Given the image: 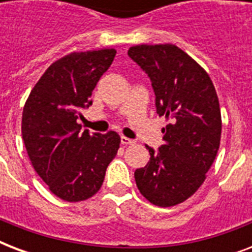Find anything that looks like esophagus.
Masks as SVG:
<instances>
[{
    "instance_id": "34e87169",
    "label": "esophagus",
    "mask_w": 252,
    "mask_h": 252,
    "mask_svg": "<svg viewBox=\"0 0 252 252\" xmlns=\"http://www.w3.org/2000/svg\"><path fill=\"white\" fill-rule=\"evenodd\" d=\"M120 142H122L123 145H133L136 141H134V140H132V138L124 137V136H123V137L120 138Z\"/></svg>"
}]
</instances>
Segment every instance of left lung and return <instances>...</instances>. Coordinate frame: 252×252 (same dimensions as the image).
<instances>
[{"instance_id":"8db88e82","label":"left lung","mask_w":252,"mask_h":252,"mask_svg":"<svg viewBox=\"0 0 252 252\" xmlns=\"http://www.w3.org/2000/svg\"><path fill=\"white\" fill-rule=\"evenodd\" d=\"M128 56L148 74L156 110L170 119L163 145H145L150 161L134 171L141 195L158 207H172L195 193L220 148L221 111L208 73L172 44L134 45Z\"/></svg>"}]
</instances>
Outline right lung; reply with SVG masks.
Returning <instances> with one entry per match:
<instances>
[{
    "mask_svg": "<svg viewBox=\"0 0 252 252\" xmlns=\"http://www.w3.org/2000/svg\"><path fill=\"white\" fill-rule=\"evenodd\" d=\"M116 51L73 52L55 61L29 95L22 115V137L35 171L65 201H82L102 187L120 137L81 132V111L114 61Z\"/></svg>",
    "mask_w": 252,
    "mask_h": 252,
    "instance_id": "right-lung-1",
    "label": "right lung"
}]
</instances>
